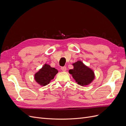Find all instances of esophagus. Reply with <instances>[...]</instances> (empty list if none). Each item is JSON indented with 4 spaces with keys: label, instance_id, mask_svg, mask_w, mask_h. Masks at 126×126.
Wrapping results in <instances>:
<instances>
[{
    "label": "esophagus",
    "instance_id": "obj_1",
    "mask_svg": "<svg viewBox=\"0 0 126 126\" xmlns=\"http://www.w3.org/2000/svg\"><path fill=\"white\" fill-rule=\"evenodd\" d=\"M61 69H62V71H66L67 70L66 67H62V68H61Z\"/></svg>",
    "mask_w": 126,
    "mask_h": 126
}]
</instances>
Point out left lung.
I'll use <instances>...</instances> for the list:
<instances>
[{
	"mask_svg": "<svg viewBox=\"0 0 126 126\" xmlns=\"http://www.w3.org/2000/svg\"><path fill=\"white\" fill-rule=\"evenodd\" d=\"M72 65L74 68L69 70V73L78 85L86 86L93 81L95 75L92 69L85 65L80 60L72 63Z\"/></svg>",
	"mask_w": 126,
	"mask_h": 126,
	"instance_id": "left-lung-1",
	"label": "left lung"
}]
</instances>
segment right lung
Returning a JSON list of instances; mask_svg holds the SVG:
<instances>
[{"label":"right lung","instance_id":"add662e5","mask_svg":"<svg viewBox=\"0 0 126 126\" xmlns=\"http://www.w3.org/2000/svg\"><path fill=\"white\" fill-rule=\"evenodd\" d=\"M58 72V70L56 68L45 63L34 75V79L38 84L41 86H45L50 83Z\"/></svg>","mask_w":126,"mask_h":126}]
</instances>
